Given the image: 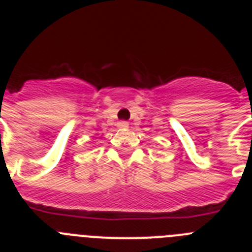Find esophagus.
Wrapping results in <instances>:
<instances>
[{
  "mask_svg": "<svg viewBox=\"0 0 252 252\" xmlns=\"http://www.w3.org/2000/svg\"><path fill=\"white\" fill-rule=\"evenodd\" d=\"M117 126H119V128H127L128 127V122L120 121L119 124H117Z\"/></svg>",
  "mask_w": 252,
  "mask_h": 252,
  "instance_id": "obj_1",
  "label": "esophagus"
}]
</instances>
